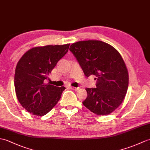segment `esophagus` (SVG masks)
I'll return each instance as SVG.
<instances>
[{
	"mask_svg": "<svg viewBox=\"0 0 150 150\" xmlns=\"http://www.w3.org/2000/svg\"><path fill=\"white\" fill-rule=\"evenodd\" d=\"M69 88H70V89H71L73 90H75V91H76V90L78 89V88H75V87H72V86H70V87H69Z\"/></svg>",
	"mask_w": 150,
	"mask_h": 150,
	"instance_id": "esophagus-1",
	"label": "esophagus"
}]
</instances>
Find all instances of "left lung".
Listing matches in <instances>:
<instances>
[{
    "mask_svg": "<svg viewBox=\"0 0 150 150\" xmlns=\"http://www.w3.org/2000/svg\"><path fill=\"white\" fill-rule=\"evenodd\" d=\"M70 50L89 77L95 75L96 88H86L88 96L83 105L97 115L110 114L125 98L128 86V73L118 51L109 44L98 40L73 43Z\"/></svg>",
    "mask_w": 150,
    "mask_h": 150,
    "instance_id": "1",
    "label": "left lung"
}]
</instances>
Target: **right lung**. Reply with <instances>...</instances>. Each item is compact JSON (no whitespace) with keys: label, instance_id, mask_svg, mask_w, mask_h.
<instances>
[{"label":"right lung","instance_id":"right-lung-1","mask_svg":"<svg viewBox=\"0 0 150 150\" xmlns=\"http://www.w3.org/2000/svg\"><path fill=\"white\" fill-rule=\"evenodd\" d=\"M69 44L31 48L20 58L15 74V92L20 103L28 112L43 116L53 109L66 89L45 81L67 53Z\"/></svg>","mask_w":150,"mask_h":150}]
</instances>
